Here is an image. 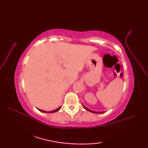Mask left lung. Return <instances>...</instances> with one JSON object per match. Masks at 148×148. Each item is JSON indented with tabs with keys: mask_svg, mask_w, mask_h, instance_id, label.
I'll return each mask as SVG.
<instances>
[{
	"mask_svg": "<svg viewBox=\"0 0 148 148\" xmlns=\"http://www.w3.org/2000/svg\"><path fill=\"white\" fill-rule=\"evenodd\" d=\"M83 108L85 109H86L87 111H90V112H93V113H97V114H100V113H102L101 112H95V111H91V110H90L89 109H88L87 108H86L85 106H84V105H83Z\"/></svg>",
	"mask_w": 148,
	"mask_h": 148,
	"instance_id": "left-lung-1",
	"label": "left lung"
}]
</instances>
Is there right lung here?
<instances>
[{"instance_id":"add662e5","label":"right lung","mask_w":148,"mask_h":148,"mask_svg":"<svg viewBox=\"0 0 148 148\" xmlns=\"http://www.w3.org/2000/svg\"><path fill=\"white\" fill-rule=\"evenodd\" d=\"M60 108L61 107H60L59 108H58V109H56V110H54V111H42V110H40V109H39L40 111H41V112H47V113H53V112H56V111H58V110L60 109Z\"/></svg>"}]
</instances>
